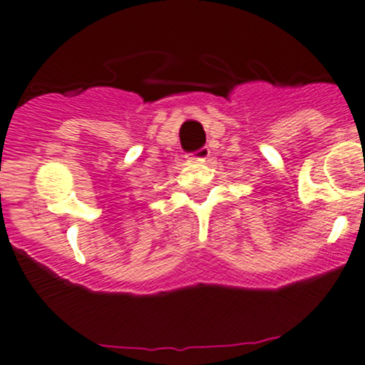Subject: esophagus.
<instances>
[{
  "label": "esophagus",
  "mask_w": 365,
  "mask_h": 365,
  "mask_svg": "<svg viewBox=\"0 0 365 365\" xmlns=\"http://www.w3.org/2000/svg\"><path fill=\"white\" fill-rule=\"evenodd\" d=\"M210 155H212L210 148L208 147H202V148H199L197 152L189 153V155H187V159H189L190 163H205V160L208 159Z\"/></svg>",
  "instance_id": "1"
}]
</instances>
